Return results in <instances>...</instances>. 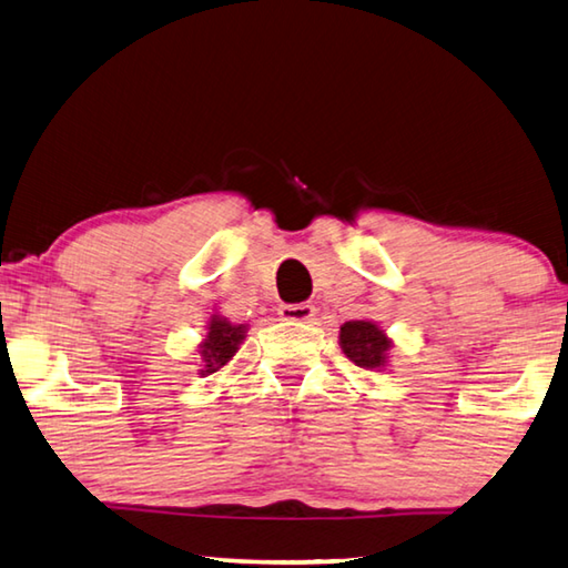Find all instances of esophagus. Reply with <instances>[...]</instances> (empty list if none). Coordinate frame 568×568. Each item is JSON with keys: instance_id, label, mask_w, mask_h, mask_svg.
<instances>
[{"instance_id": "obj_1", "label": "esophagus", "mask_w": 568, "mask_h": 568, "mask_svg": "<svg viewBox=\"0 0 568 568\" xmlns=\"http://www.w3.org/2000/svg\"><path fill=\"white\" fill-rule=\"evenodd\" d=\"M278 314H282L284 322H312L316 310L310 302H302V304H282L278 306Z\"/></svg>"}]
</instances>
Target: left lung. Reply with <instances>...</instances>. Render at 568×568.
<instances>
[{
    "mask_svg": "<svg viewBox=\"0 0 568 568\" xmlns=\"http://www.w3.org/2000/svg\"><path fill=\"white\" fill-rule=\"evenodd\" d=\"M342 352L362 369H384L389 364L392 339L376 322L354 320L339 329Z\"/></svg>",
    "mask_w": 568,
    "mask_h": 568,
    "instance_id": "1",
    "label": "left lung"
}]
</instances>
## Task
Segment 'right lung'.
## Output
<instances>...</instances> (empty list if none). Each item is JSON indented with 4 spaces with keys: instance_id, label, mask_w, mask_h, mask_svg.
Instances as JSON below:
<instances>
[{
    "instance_id": "add662e5",
    "label": "right lung",
    "mask_w": 568,
    "mask_h": 568,
    "mask_svg": "<svg viewBox=\"0 0 568 568\" xmlns=\"http://www.w3.org/2000/svg\"><path fill=\"white\" fill-rule=\"evenodd\" d=\"M246 336V324H232L226 322L224 316L214 314L206 324V336L202 344L196 346L199 349V376H209L222 372L224 366L232 362V356L236 354L239 344L244 342Z\"/></svg>"
}]
</instances>
